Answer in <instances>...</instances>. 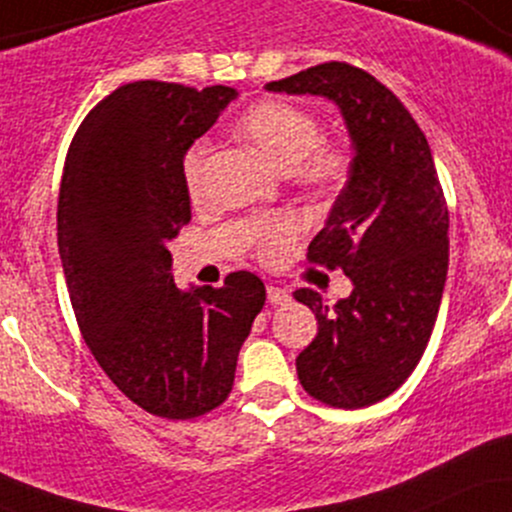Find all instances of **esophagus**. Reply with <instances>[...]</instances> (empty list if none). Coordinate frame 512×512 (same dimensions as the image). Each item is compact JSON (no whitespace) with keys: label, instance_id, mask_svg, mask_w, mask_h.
Masks as SVG:
<instances>
[{"label":"esophagus","instance_id":"1","mask_svg":"<svg viewBox=\"0 0 512 512\" xmlns=\"http://www.w3.org/2000/svg\"><path fill=\"white\" fill-rule=\"evenodd\" d=\"M267 298L272 305H284L291 301V293L286 289H279V286H267Z\"/></svg>","mask_w":512,"mask_h":512}]
</instances>
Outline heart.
Instances as JSON below:
<instances>
[{
  "mask_svg": "<svg viewBox=\"0 0 512 512\" xmlns=\"http://www.w3.org/2000/svg\"><path fill=\"white\" fill-rule=\"evenodd\" d=\"M236 134L279 168L291 170L298 185L308 190L334 192L349 178V146L322 137L320 117L305 105L284 98L257 101L236 120ZM207 158V142L192 144L182 158V178L192 197H199L204 190ZM298 238L301 221L296 216H269L255 228V255L262 262L276 264L289 255Z\"/></svg>",
  "mask_w": 512,
  "mask_h": 512,
  "instance_id": "obj_1",
  "label": "heart"
}]
</instances>
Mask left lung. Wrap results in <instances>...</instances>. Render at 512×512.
Listing matches in <instances>:
<instances>
[{
	"label": "left lung",
	"instance_id": "1",
	"mask_svg": "<svg viewBox=\"0 0 512 512\" xmlns=\"http://www.w3.org/2000/svg\"><path fill=\"white\" fill-rule=\"evenodd\" d=\"M269 91L327 96L354 139L349 182L308 262L344 269L349 298L293 296L313 310L317 334L296 358L317 402L361 409L390 397L424 356L448 274V202L426 134L402 101L349 62H325L267 84Z\"/></svg>",
	"mask_w": 512,
	"mask_h": 512
}]
</instances>
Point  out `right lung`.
<instances>
[{"label": "right lung", "mask_w": 512, "mask_h": 512, "mask_svg": "<svg viewBox=\"0 0 512 512\" xmlns=\"http://www.w3.org/2000/svg\"><path fill=\"white\" fill-rule=\"evenodd\" d=\"M236 98L168 81L115 88L76 129L57 199V245L88 349L137 407L187 421L221 407L267 301L250 272L182 293L168 240L192 219L190 144Z\"/></svg>", "instance_id": "right-lung-1"}]
</instances>
